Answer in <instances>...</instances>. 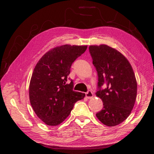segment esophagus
<instances>
[{
    "mask_svg": "<svg viewBox=\"0 0 154 154\" xmlns=\"http://www.w3.org/2000/svg\"><path fill=\"white\" fill-rule=\"evenodd\" d=\"M85 96H86L87 98L91 99V98H93L94 94H93V93H92V91L89 90V91H88V92L85 93Z\"/></svg>",
    "mask_w": 154,
    "mask_h": 154,
    "instance_id": "esophagus-1",
    "label": "esophagus"
}]
</instances>
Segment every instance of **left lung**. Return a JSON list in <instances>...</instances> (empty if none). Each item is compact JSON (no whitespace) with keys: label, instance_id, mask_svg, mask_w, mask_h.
<instances>
[{"label":"left lung","instance_id":"8db88e82","mask_svg":"<svg viewBox=\"0 0 154 154\" xmlns=\"http://www.w3.org/2000/svg\"><path fill=\"white\" fill-rule=\"evenodd\" d=\"M90 53L98 72L100 88L96 96L103 100V109L96 114L107 126H117L126 119L134 107L137 83L131 64L123 54L106 45H90ZM105 83L107 88H100Z\"/></svg>","mask_w":154,"mask_h":154}]
</instances>
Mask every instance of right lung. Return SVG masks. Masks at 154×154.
<instances>
[{
    "instance_id": "obj_1",
    "label": "right lung",
    "mask_w": 154,
    "mask_h": 154,
    "mask_svg": "<svg viewBox=\"0 0 154 154\" xmlns=\"http://www.w3.org/2000/svg\"><path fill=\"white\" fill-rule=\"evenodd\" d=\"M87 45H63L50 49L36 63L29 85L31 106L38 118L56 126L71 113L74 104L85 97L68 83L71 65L84 53Z\"/></svg>"
}]
</instances>
